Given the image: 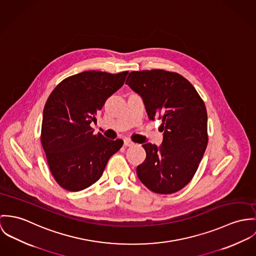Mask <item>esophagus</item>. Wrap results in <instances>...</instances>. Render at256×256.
<instances>
[{"label": "esophagus", "mask_w": 256, "mask_h": 256, "mask_svg": "<svg viewBox=\"0 0 256 256\" xmlns=\"http://www.w3.org/2000/svg\"><path fill=\"white\" fill-rule=\"evenodd\" d=\"M134 142H132L130 140H128V138H126L124 140V146H132V145H134Z\"/></svg>", "instance_id": "esophagus-1"}]
</instances>
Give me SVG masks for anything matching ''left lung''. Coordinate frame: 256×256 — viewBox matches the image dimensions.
I'll return each instance as SVG.
<instances>
[{
	"label": "left lung",
	"mask_w": 256,
	"mask_h": 256,
	"mask_svg": "<svg viewBox=\"0 0 256 256\" xmlns=\"http://www.w3.org/2000/svg\"><path fill=\"white\" fill-rule=\"evenodd\" d=\"M126 84L143 99L150 120L159 118L160 147L146 143V159L138 166L142 184L160 194L184 188L198 169L208 143L206 107L182 76L164 70L130 72Z\"/></svg>",
	"instance_id": "left-lung-1"
}]
</instances>
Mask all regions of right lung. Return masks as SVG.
Listing matches in <instances>:
<instances>
[{
	"instance_id": "obj_1",
	"label": "right lung",
	"mask_w": 256,
	"mask_h": 256,
	"mask_svg": "<svg viewBox=\"0 0 256 256\" xmlns=\"http://www.w3.org/2000/svg\"><path fill=\"white\" fill-rule=\"evenodd\" d=\"M128 72L87 70L64 78L50 94L43 111L41 144L58 184L80 192L102 176L110 157L122 146L90 126L107 98L118 90Z\"/></svg>"
}]
</instances>
